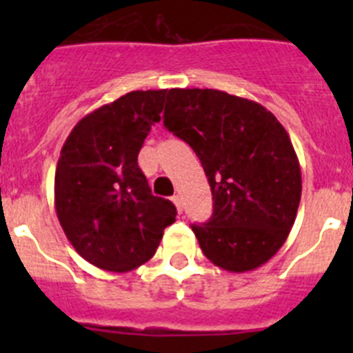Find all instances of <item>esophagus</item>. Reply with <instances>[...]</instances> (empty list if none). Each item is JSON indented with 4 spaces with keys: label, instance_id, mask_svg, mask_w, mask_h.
Listing matches in <instances>:
<instances>
[{
    "label": "esophagus",
    "instance_id": "34e87169",
    "mask_svg": "<svg viewBox=\"0 0 353 353\" xmlns=\"http://www.w3.org/2000/svg\"><path fill=\"white\" fill-rule=\"evenodd\" d=\"M173 203H174V207H176V210H179L180 214H182V210H183V203H182V198H180L179 194L173 196Z\"/></svg>",
    "mask_w": 353,
    "mask_h": 353
}]
</instances>
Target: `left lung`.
I'll use <instances>...</instances> for the list:
<instances>
[{"label": "left lung", "mask_w": 353, "mask_h": 353, "mask_svg": "<svg viewBox=\"0 0 353 353\" xmlns=\"http://www.w3.org/2000/svg\"><path fill=\"white\" fill-rule=\"evenodd\" d=\"M164 127L201 161L214 214L192 232L205 256L228 272H248L290 235L302 176L288 132L269 109L221 90L171 88Z\"/></svg>", "instance_id": "obj_1"}]
</instances>
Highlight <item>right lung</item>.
<instances>
[{"label":"right lung","mask_w":353,"mask_h":353,"mask_svg":"<svg viewBox=\"0 0 353 353\" xmlns=\"http://www.w3.org/2000/svg\"><path fill=\"white\" fill-rule=\"evenodd\" d=\"M166 90H138L81 118L61 148L54 207L65 235L86 261L129 272L154 256L174 223L170 199L150 191L138 154L161 120Z\"/></svg>","instance_id":"add662e5"}]
</instances>
